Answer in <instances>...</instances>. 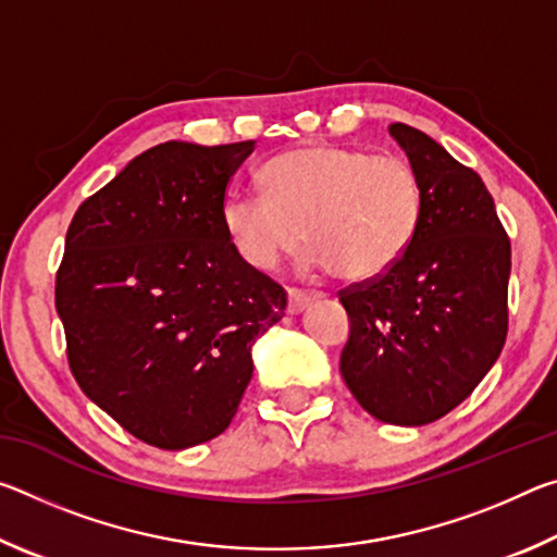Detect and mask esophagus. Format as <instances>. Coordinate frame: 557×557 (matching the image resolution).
Masks as SVG:
<instances>
[{
	"label": "esophagus",
	"instance_id": "esophagus-1",
	"mask_svg": "<svg viewBox=\"0 0 557 557\" xmlns=\"http://www.w3.org/2000/svg\"><path fill=\"white\" fill-rule=\"evenodd\" d=\"M319 297V292L312 289H299V287H287V312L289 314H299L309 301H314Z\"/></svg>",
	"mask_w": 557,
	"mask_h": 557
}]
</instances>
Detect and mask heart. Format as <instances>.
Masks as SVG:
<instances>
[{
    "label": "heart",
    "mask_w": 557,
    "mask_h": 557,
    "mask_svg": "<svg viewBox=\"0 0 557 557\" xmlns=\"http://www.w3.org/2000/svg\"><path fill=\"white\" fill-rule=\"evenodd\" d=\"M265 194H233L223 228L258 270L277 268L305 240L309 268L344 282L381 277L408 252L425 213L414 166L398 154L342 145H309L260 169Z\"/></svg>",
    "instance_id": "heart-1"
}]
</instances>
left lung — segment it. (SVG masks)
I'll use <instances>...</instances> for the list:
<instances>
[{
	"instance_id": "obj_1",
	"label": "left lung",
	"mask_w": 557,
	"mask_h": 557,
	"mask_svg": "<svg viewBox=\"0 0 557 557\" xmlns=\"http://www.w3.org/2000/svg\"><path fill=\"white\" fill-rule=\"evenodd\" d=\"M391 135L425 191L405 256L381 277L338 292L351 322L344 381L391 425H430L469 398L508 332L511 240L482 176L403 122Z\"/></svg>"
}]
</instances>
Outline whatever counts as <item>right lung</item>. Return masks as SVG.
Masks as SVG:
<instances>
[{"instance_id":"right-lung-1","label":"right lung","mask_w":557,"mask_h":557,"mask_svg":"<svg viewBox=\"0 0 557 557\" xmlns=\"http://www.w3.org/2000/svg\"><path fill=\"white\" fill-rule=\"evenodd\" d=\"M256 143L147 149L78 206L55 272L65 356L129 435L186 449L231 425L250 348L287 292L223 228L225 188Z\"/></svg>"}]
</instances>
